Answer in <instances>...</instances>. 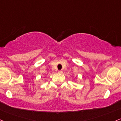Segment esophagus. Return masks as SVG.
I'll use <instances>...</instances> for the list:
<instances>
[{
    "mask_svg": "<svg viewBox=\"0 0 121 121\" xmlns=\"http://www.w3.org/2000/svg\"><path fill=\"white\" fill-rule=\"evenodd\" d=\"M58 73H63V71H58Z\"/></svg>",
    "mask_w": 121,
    "mask_h": 121,
    "instance_id": "esophagus-1",
    "label": "esophagus"
}]
</instances>
